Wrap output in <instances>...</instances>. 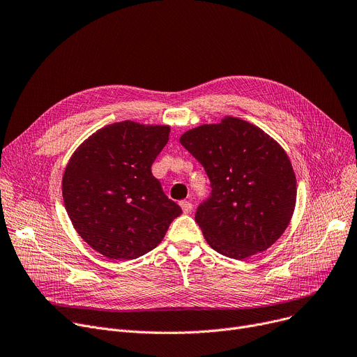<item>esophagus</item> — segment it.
Segmentation results:
<instances>
[{"mask_svg":"<svg viewBox=\"0 0 357 357\" xmlns=\"http://www.w3.org/2000/svg\"><path fill=\"white\" fill-rule=\"evenodd\" d=\"M179 205H181V208L185 214H190L192 211V204L190 201H181Z\"/></svg>","mask_w":357,"mask_h":357,"instance_id":"34e87169","label":"esophagus"}]
</instances>
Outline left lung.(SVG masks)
<instances>
[{
	"mask_svg": "<svg viewBox=\"0 0 357 357\" xmlns=\"http://www.w3.org/2000/svg\"><path fill=\"white\" fill-rule=\"evenodd\" d=\"M179 142L211 182V197L195 214L208 245L237 260L269 249L289 226L296 202V178L282 146L230 116L185 131Z\"/></svg>",
	"mask_w": 357,
	"mask_h": 357,
	"instance_id": "obj_1",
	"label": "left lung"
}]
</instances>
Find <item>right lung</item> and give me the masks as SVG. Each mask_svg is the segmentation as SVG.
I'll use <instances>...</instances> for the list:
<instances>
[{"label":"right lung","instance_id":"1","mask_svg":"<svg viewBox=\"0 0 357 357\" xmlns=\"http://www.w3.org/2000/svg\"><path fill=\"white\" fill-rule=\"evenodd\" d=\"M169 126L120 121L84 140L70 156L62 195L73 229L112 260L153 250L181 215L152 174L169 140Z\"/></svg>","mask_w":357,"mask_h":357}]
</instances>
